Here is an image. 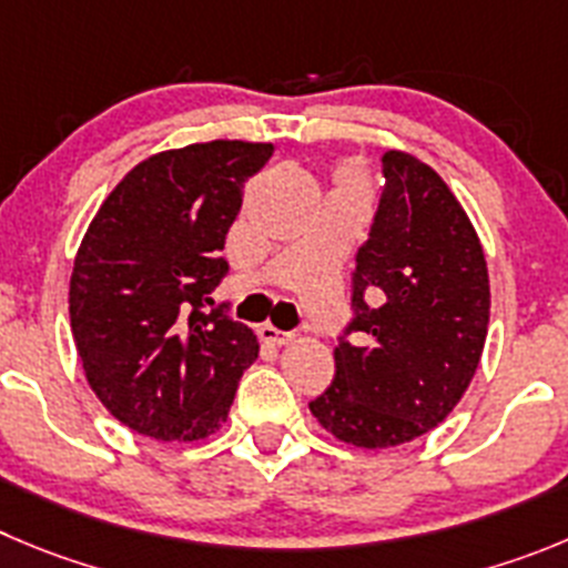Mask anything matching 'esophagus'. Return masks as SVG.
Listing matches in <instances>:
<instances>
[{"instance_id": "esophagus-1", "label": "esophagus", "mask_w": 568, "mask_h": 568, "mask_svg": "<svg viewBox=\"0 0 568 568\" xmlns=\"http://www.w3.org/2000/svg\"><path fill=\"white\" fill-rule=\"evenodd\" d=\"M257 336H260V342L277 344V347H283V344H288L291 338H294V333L277 331V327H274V325H260L257 327Z\"/></svg>"}]
</instances>
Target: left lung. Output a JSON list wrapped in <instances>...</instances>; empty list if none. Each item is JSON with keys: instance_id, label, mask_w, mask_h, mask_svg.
<instances>
[{"instance_id": "obj_1", "label": "left lung", "mask_w": 568, "mask_h": 568, "mask_svg": "<svg viewBox=\"0 0 568 568\" xmlns=\"http://www.w3.org/2000/svg\"><path fill=\"white\" fill-rule=\"evenodd\" d=\"M381 162L386 184L356 254L353 320L333 349V384L311 400L322 428L356 448L412 443L452 415L490 320L485 252L457 195L412 153Z\"/></svg>"}]
</instances>
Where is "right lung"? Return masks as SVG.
Segmentation results:
<instances>
[{"label":"right lung","instance_id":"add662e5","mask_svg":"<svg viewBox=\"0 0 568 568\" xmlns=\"http://www.w3.org/2000/svg\"><path fill=\"white\" fill-rule=\"evenodd\" d=\"M272 142L212 140L140 162L89 224L69 280V322L89 386L131 432L210 437L230 415L257 336L204 305L243 184Z\"/></svg>","mask_w":568,"mask_h":568}]
</instances>
